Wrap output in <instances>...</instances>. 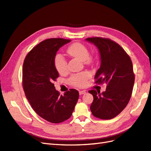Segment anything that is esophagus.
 <instances>
[{
  "label": "esophagus",
  "instance_id": "obj_1",
  "mask_svg": "<svg viewBox=\"0 0 151 151\" xmlns=\"http://www.w3.org/2000/svg\"><path fill=\"white\" fill-rule=\"evenodd\" d=\"M86 93V91H84V90H83V91H79V94L81 95H83V94Z\"/></svg>",
  "mask_w": 151,
  "mask_h": 151
}]
</instances>
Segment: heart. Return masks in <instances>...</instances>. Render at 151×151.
<instances>
[{
    "label": "heart",
    "instance_id": "heart-1",
    "mask_svg": "<svg viewBox=\"0 0 151 151\" xmlns=\"http://www.w3.org/2000/svg\"><path fill=\"white\" fill-rule=\"evenodd\" d=\"M67 52L69 55L81 60L86 65H90L93 62V58L89 55L88 48L81 43H75L67 48ZM54 67L59 74L63 75L67 72V62L62 55L56 54L54 60ZM90 77L88 72H82L70 76L69 82L73 86L82 87L86 85V82Z\"/></svg>",
    "mask_w": 151,
    "mask_h": 151
}]
</instances>
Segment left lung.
Listing matches in <instances>:
<instances>
[{
    "label": "left lung",
    "mask_w": 151,
    "mask_h": 151,
    "mask_svg": "<svg viewBox=\"0 0 151 151\" xmlns=\"http://www.w3.org/2000/svg\"><path fill=\"white\" fill-rule=\"evenodd\" d=\"M86 40L94 43L101 54V64L95 76V82L107 84L102 93L95 89L89 91L93 96L91 113L99 119H111L124 110L132 95L135 81L132 60L119 45L109 38Z\"/></svg>",
    "instance_id": "8db88e82"
}]
</instances>
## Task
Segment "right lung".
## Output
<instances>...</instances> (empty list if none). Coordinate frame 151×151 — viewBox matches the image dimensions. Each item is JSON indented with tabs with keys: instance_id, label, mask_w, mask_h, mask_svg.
<instances>
[{
	"instance_id": "obj_1",
	"label": "right lung",
	"mask_w": 151,
	"mask_h": 151,
	"mask_svg": "<svg viewBox=\"0 0 151 151\" xmlns=\"http://www.w3.org/2000/svg\"><path fill=\"white\" fill-rule=\"evenodd\" d=\"M70 41L50 38L41 41L27 54L22 66V88L26 97L35 112L52 123L70 118L79 97L75 89L60 95L53 84L59 76L54 57L60 48Z\"/></svg>"
}]
</instances>
